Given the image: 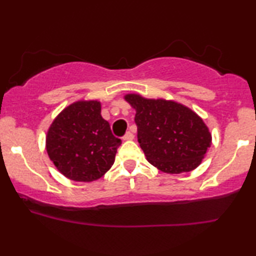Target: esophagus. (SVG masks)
Here are the masks:
<instances>
[{
	"label": "esophagus",
	"mask_w": 256,
	"mask_h": 256,
	"mask_svg": "<svg viewBox=\"0 0 256 256\" xmlns=\"http://www.w3.org/2000/svg\"><path fill=\"white\" fill-rule=\"evenodd\" d=\"M124 141H132V140H134V134L130 132H126V135L124 136Z\"/></svg>",
	"instance_id": "1"
}]
</instances>
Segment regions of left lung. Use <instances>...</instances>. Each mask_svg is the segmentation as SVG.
I'll return each mask as SVG.
<instances>
[{
    "mask_svg": "<svg viewBox=\"0 0 256 256\" xmlns=\"http://www.w3.org/2000/svg\"><path fill=\"white\" fill-rule=\"evenodd\" d=\"M136 110L138 140L146 160L166 174H182L200 166L212 135L199 115L183 104L129 93Z\"/></svg>",
    "mask_w": 256,
    "mask_h": 256,
    "instance_id": "1",
    "label": "left lung"
}]
</instances>
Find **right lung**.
<instances>
[{
  "mask_svg": "<svg viewBox=\"0 0 256 256\" xmlns=\"http://www.w3.org/2000/svg\"><path fill=\"white\" fill-rule=\"evenodd\" d=\"M121 140L101 116V102L78 100L52 121L45 148L59 172L74 182L98 180L114 164Z\"/></svg>",
  "mask_w": 256,
  "mask_h": 256,
  "instance_id": "right-lung-1",
  "label": "right lung"
}]
</instances>
